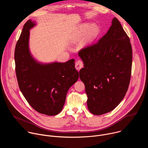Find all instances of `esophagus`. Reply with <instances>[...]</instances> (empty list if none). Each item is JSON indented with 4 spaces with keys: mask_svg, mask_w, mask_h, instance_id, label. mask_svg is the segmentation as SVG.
<instances>
[{
    "mask_svg": "<svg viewBox=\"0 0 148 148\" xmlns=\"http://www.w3.org/2000/svg\"><path fill=\"white\" fill-rule=\"evenodd\" d=\"M83 66H84L83 62H82L81 61L78 60V61H77L75 62V68H76V69H77V70H79L81 68L83 67Z\"/></svg>",
    "mask_w": 148,
    "mask_h": 148,
    "instance_id": "34e87169",
    "label": "esophagus"
}]
</instances>
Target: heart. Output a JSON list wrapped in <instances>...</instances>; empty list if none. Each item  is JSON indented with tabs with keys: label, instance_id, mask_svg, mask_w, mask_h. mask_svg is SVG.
Here are the masks:
<instances>
[{
	"label": "heart",
	"instance_id": "1",
	"mask_svg": "<svg viewBox=\"0 0 148 148\" xmlns=\"http://www.w3.org/2000/svg\"><path fill=\"white\" fill-rule=\"evenodd\" d=\"M100 32V27L97 23H84L78 27L75 32V36L80 38L84 36V41L90 43L98 36Z\"/></svg>",
	"mask_w": 148,
	"mask_h": 148
}]
</instances>
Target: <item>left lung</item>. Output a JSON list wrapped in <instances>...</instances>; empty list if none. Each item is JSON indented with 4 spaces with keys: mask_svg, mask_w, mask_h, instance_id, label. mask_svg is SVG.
Wrapping results in <instances>:
<instances>
[{
    "mask_svg": "<svg viewBox=\"0 0 148 148\" xmlns=\"http://www.w3.org/2000/svg\"><path fill=\"white\" fill-rule=\"evenodd\" d=\"M78 56L84 62L79 73L89 111L96 115L112 111L127 92L132 62L130 40L119 20L113 18L107 33Z\"/></svg>",
    "mask_w": 148,
    "mask_h": 148,
    "instance_id": "obj_1",
    "label": "left lung"
}]
</instances>
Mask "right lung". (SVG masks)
Wrapping results in <instances>:
<instances>
[{"label":"right lung","instance_id":"add662e5","mask_svg":"<svg viewBox=\"0 0 148 148\" xmlns=\"http://www.w3.org/2000/svg\"><path fill=\"white\" fill-rule=\"evenodd\" d=\"M36 25L29 20L17 42L14 61L19 88L30 106L40 114H58L62 110L69 88L77 82L78 72L75 60L43 62L32 55L29 47L30 30Z\"/></svg>","mask_w":148,"mask_h":148}]
</instances>
